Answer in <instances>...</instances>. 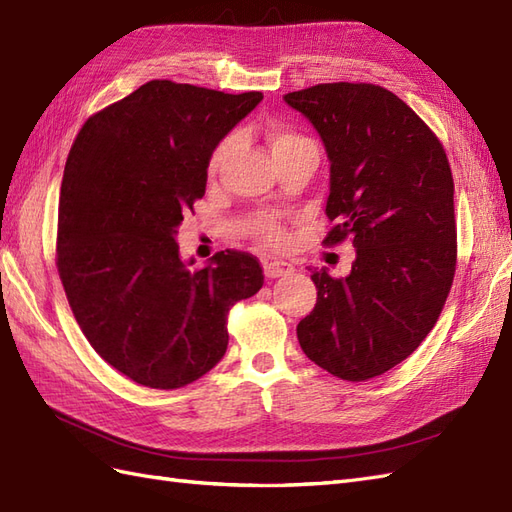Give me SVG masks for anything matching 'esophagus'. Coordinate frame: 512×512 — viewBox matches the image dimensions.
<instances>
[{
  "instance_id": "esophagus-1",
  "label": "esophagus",
  "mask_w": 512,
  "mask_h": 512,
  "mask_svg": "<svg viewBox=\"0 0 512 512\" xmlns=\"http://www.w3.org/2000/svg\"><path fill=\"white\" fill-rule=\"evenodd\" d=\"M294 266L290 261H281V259H270L264 261V274L268 279H277V277H285V274H292Z\"/></svg>"
}]
</instances>
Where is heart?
<instances>
[{"instance_id": "heart-1", "label": "heart", "mask_w": 512, "mask_h": 512, "mask_svg": "<svg viewBox=\"0 0 512 512\" xmlns=\"http://www.w3.org/2000/svg\"><path fill=\"white\" fill-rule=\"evenodd\" d=\"M259 136L266 140L268 149L274 157V162L281 160V157L287 155V153H292L300 147H309V144H313L307 136H303L300 131H296L294 127L285 125L281 121H268L264 127L259 129ZM231 142H233L231 138H222L212 149V153H209V160H207L209 177H216L222 170V166H225L227 155L231 151ZM259 235H261V240H264L270 246H279L285 240L283 229L279 225H272V222H261Z\"/></svg>"}]
</instances>
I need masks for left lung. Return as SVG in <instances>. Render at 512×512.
Listing matches in <instances>:
<instances>
[{
	"mask_svg": "<svg viewBox=\"0 0 512 512\" xmlns=\"http://www.w3.org/2000/svg\"><path fill=\"white\" fill-rule=\"evenodd\" d=\"M331 160L326 246L350 240L348 277L311 270L316 307L298 324L305 355L344 381L396 368L439 320L456 272L454 179L441 140L376 84L287 93Z\"/></svg>",
	"mask_w": 512,
	"mask_h": 512,
	"instance_id": "8db88e82",
	"label": "left lung"
}]
</instances>
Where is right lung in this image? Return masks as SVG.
<instances>
[{
  "instance_id": "obj_1",
  "label": "right lung",
  "mask_w": 512,
  "mask_h": 512,
  "mask_svg": "<svg viewBox=\"0 0 512 512\" xmlns=\"http://www.w3.org/2000/svg\"><path fill=\"white\" fill-rule=\"evenodd\" d=\"M261 99L151 80L73 140L58 274L88 344L138 385L179 389L207 374L227 350L231 307L264 285L251 253L227 248L190 270L175 242L205 194L209 153Z\"/></svg>"
}]
</instances>
